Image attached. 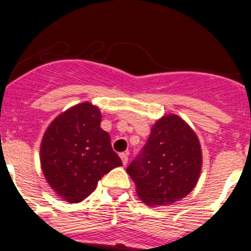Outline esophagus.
<instances>
[{"mask_svg":"<svg viewBox=\"0 0 251 251\" xmlns=\"http://www.w3.org/2000/svg\"><path fill=\"white\" fill-rule=\"evenodd\" d=\"M119 157H121L122 162H123V165H124V166L127 165V163H128V153H127V152L121 153V154H119Z\"/></svg>","mask_w":251,"mask_h":251,"instance_id":"obj_1","label":"esophagus"}]
</instances>
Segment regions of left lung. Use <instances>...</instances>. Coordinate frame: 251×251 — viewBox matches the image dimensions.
<instances>
[{"label":"left lung","mask_w":251,"mask_h":251,"mask_svg":"<svg viewBox=\"0 0 251 251\" xmlns=\"http://www.w3.org/2000/svg\"><path fill=\"white\" fill-rule=\"evenodd\" d=\"M202 153L196 133L176 114L153 124L141 153L127 167L137 195L150 206H165L187 196L196 186Z\"/></svg>","instance_id":"obj_1"}]
</instances>
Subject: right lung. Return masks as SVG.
I'll return each mask as SVG.
<instances>
[{
    "mask_svg": "<svg viewBox=\"0 0 251 251\" xmlns=\"http://www.w3.org/2000/svg\"><path fill=\"white\" fill-rule=\"evenodd\" d=\"M100 121V110L84 101L57 115L44 134L40 147L44 176L68 202L83 201L104 175L122 166Z\"/></svg>",
    "mask_w": 251,
    "mask_h": 251,
    "instance_id": "obj_1",
    "label": "right lung"
}]
</instances>
